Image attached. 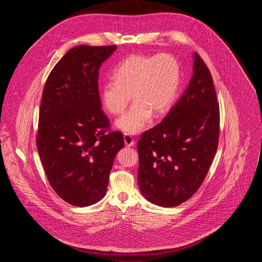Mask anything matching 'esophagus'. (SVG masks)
<instances>
[{"label":"esophagus","instance_id":"obj_1","mask_svg":"<svg viewBox=\"0 0 262 262\" xmlns=\"http://www.w3.org/2000/svg\"><path fill=\"white\" fill-rule=\"evenodd\" d=\"M124 140H125V145L128 146V147H132V146L135 145V140H134V138L130 137V136H128V135H125V136H124Z\"/></svg>","mask_w":262,"mask_h":262}]
</instances>
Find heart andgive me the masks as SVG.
I'll list each match as a JSON object with an SVG mask.
<instances>
[{
  "mask_svg": "<svg viewBox=\"0 0 262 262\" xmlns=\"http://www.w3.org/2000/svg\"><path fill=\"white\" fill-rule=\"evenodd\" d=\"M113 79L100 86V100L112 115L123 112L130 101V109L116 122L127 135L145 129L152 118L168 112L178 94L181 81L179 62L170 54L149 56L133 54L113 72Z\"/></svg>",
  "mask_w": 262,
  "mask_h": 262,
  "instance_id": "obj_1",
  "label": "heart"
}]
</instances>
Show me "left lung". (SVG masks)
<instances>
[{
	"label": "left lung",
	"instance_id": "obj_1",
	"mask_svg": "<svg viewBox=\"0 0 262 262\" xmlns=\"http://www.w3.org/2000/svg\"><path fill=\"white\" fill-rule=\"evenodd\" d=\"M192 59V76L184 94L137 142L139 189L163 207L180 205L195 193L218 145L220 114L211 74L196 53Z\"/></svg>",
	"mask_w": 262,
	"mask_h": 262
}]
</instances>
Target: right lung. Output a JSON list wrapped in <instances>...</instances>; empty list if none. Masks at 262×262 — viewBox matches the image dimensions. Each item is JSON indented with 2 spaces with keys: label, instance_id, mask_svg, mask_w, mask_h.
I'll return each instance as SVG.
<instances>
[{
  "label": "right lung",
  "instance_id": "add662e5",
  "mask_svg": "<svg viewBox=\"0 0 262 262\" xmlns=\"http://www.w3.org/2000/svg\"><path fill=\"white\" fill-rule=\"evenodd\" d=\"M117 46L79 45L52 70L39 111L38 153L51 187L78 207L102 200L119 150L120 132L105 134L110 123L102 111L99 68Z\"/></svg>",
  "mask_w": 262,
  "mask_h": 262
}]
</instances>
